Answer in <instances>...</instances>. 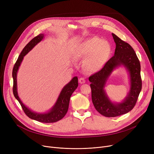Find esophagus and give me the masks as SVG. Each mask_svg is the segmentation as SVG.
Segmentation results:
<instances>
[{"label":"esophagus","instance_id":"1","mask_svg":"<svg viewBox=\"0 0 154 154\" xmlns=\"http://www.w3.org/2000/svg\"><path fill=\"white\" fill-rule=\"evenodd\" d=\"M79 82L80 84H84V83L85 82V79L84 77H81V78L79 79Z\"/></svg>","mask_w":154,"mask_h":154}]
</instances>
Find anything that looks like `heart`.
Returning a JSON list of instances; mask_svg holds the SVG:
<instances>
[{"mask_svg":"<svg viewBox=\"0 0 154 154\" xmlns=\"http://www.w3.org/2000/svg\"><path fill=\"white\" fill-rule=\"evenodd\" d=\"M111 54V47L106 40L98 37H90L80 44L75 52L78 58L86 59L84 68L89 72L100 70L107 62Z\"/></svg>","mask_w":154,"mask_h":154,"instance_id":"1","label":"heart"}]
</instances>
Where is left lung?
<instances>
[{
  "label": "left lung",
  "mask_w": 154,
  "mask_h": 154,
  "mask_svg": "<svg viewBox=\"0 0 154 154\" xmlns=\"http://www.w3.org/2000/svg\"><path fill=\"white\" fill-rule=\"evenodd\" d=\"M116 47L114 55L105 64L103 67L88 78L91 82L92 100L95 109L102 116L115 117L127 114L135 106L142 89L140 61L128 43L112 34ZM123 65L128 71L131 88L125 100L115 104L110 101L104 88L108 78L116 68Z\"/></svg>",
  "instance_id": "left-lung-1"
}]
</instances>
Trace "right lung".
Masks as SVG:
<instances>
[{"label": "right lung", "mask_w": 154, "mask_h": 154, "mask_svg": "<svg viewBox=\"0 0 154 154\" xmlns=\"http://www.w3.org/2000/svg\"><path fill=\"white\" fill-rule=\"evenodd\" d=\"M44 37V34H40L37 36L32 38L25 46V47L23 48L22 51L19 55L12 70L13 94L15 99L20 103L23 112H25V114L29 118L38 121V122H40L53 123L61 120L67 114L69 109L70 97L72 93L74 92V91L78 87L77 77H74L66 86L63 87L57 100V102L52 108L50 110V111L46 113H43V114H39V113L32 112L29 108H27L20 100L17 93V74L21 62L23 59V57L29 51H30L38 42L41 41Z\"/></svg>", "instance_id": "add662e5"}]
</instances>
